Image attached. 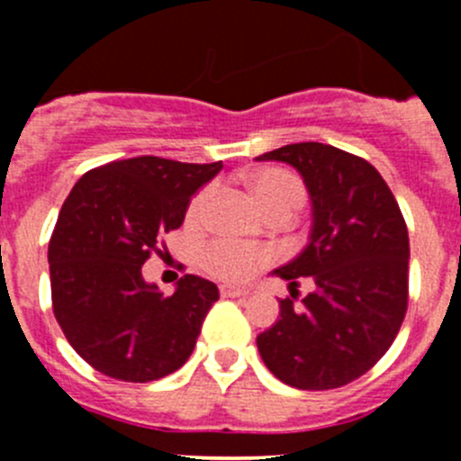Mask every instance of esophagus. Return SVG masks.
<instances>
[{"instance_id": "esophagus-1", "label": "esophagus", "mask_w": 461, "mask_h": 461, "mask_svg": "<svg viewBox=\"0 0 461 461\" xmlns=\"http://www.w3.org/2000/svg\"><path fill=\"white\" fill-rule=\"evenodd\" d=\"M221 294L225 296V299H240V296H248L249 290L243 285H222Z\"/></svg>"}]
</instances>
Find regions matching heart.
Returning a JSON list of instances; mask_svg holds the SVG:
<instances>
[{"instance_id": "obj_1", "label": "heart", "mask_w": 461, "mask_h": 461, "mask_svg": "<svg viewBox=\"0 0 461 461\" xmlns=\"http://www.w3.org/2000/svg\"><path fill=\"white\" fill-rule=\"evenodd\" d=\"M245 185L269 218H292L305 203V187L294 174L283 169H258L245 176ZM212 189H203L192 204L189 218L196 221L207 207ZM204 272L221 281L239 283L252 276L269 260L265 249H245L230 243H213L203 252Z\"/></svg>"}]
</instances>
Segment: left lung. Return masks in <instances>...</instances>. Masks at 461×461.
Returning a JSON list of instances; mask_svg holds the SVG:
<instances>
[{
  "label": "left lung",
  "instance_id": "8db88e82",
  "mask_svg": "<svg viewBox=\"0 0 461 461\" xmlns=\"http://www.w3.org/2000/svg\"><path fill=\"white\" fill-rule=\"evenodd\" d=\"M257 160L294 167L312 203L308 245L272 274L314 290L281 314L257 346L267 370L299 390L341 388L388 352L408 308V230L393 192L364 158L332 144L296 142Z\"/></svg>",
  "mask_w": 461,
  "mask_h": 461
}]
</instances>
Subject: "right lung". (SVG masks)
<instances>
[{"instance_id": "right-lung-1", "label": "right lung", "mask_w": 461, "mask_h": 461, "mask_svg": "<svg viewBox=\"0 0 461 461\" xmlns=\"http://www.w3.org/2000/svg\"><path fill=\"white\" fill-rule=\"evenodd\" d=\"M221 169L222 162L129 158L91 169L64 201L49 243L53 312L97 373L147 384L194 352L218 287L185 274L167 296L144 281L142 265Z\"/></svg>"}]
</instances>
